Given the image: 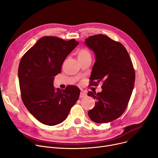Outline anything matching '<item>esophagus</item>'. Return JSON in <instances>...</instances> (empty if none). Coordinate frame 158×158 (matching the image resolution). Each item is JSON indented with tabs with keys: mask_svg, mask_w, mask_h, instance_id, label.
Wrapping results in <instances>:
<instances>
[{
	"mask_svg": "<svg viewBox=\"0 0 158 158\" xmlns=\"http://www.w3.org/2000/svg\"><path fill=\"white\" fill-rule=\"evenodd\" d=\"M86 96H87V94L85 92H80V98H85Z\"/></svg>",
	"mask_w": 158,
	"mask_h": 158,
	"instance_id": "34e87169",
	"label": "esophagus"
}]
</instances>
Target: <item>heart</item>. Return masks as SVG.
<instances>
[{"instance_id": "heart-1", "label": "heart", "mask_w": 158, "mask_h": 158, "mask_svg": "<svg viewBox=\"0 0 158 158\" xmlns=\"http://www.w3.org/2000/svg\"><path fill=\"white\" fill-rule=\"evenodd\" d=\"M77 56L78 60H81L86 59L89 57H91V55L89 51L87 49H86V48H81V49L78 51L77 53Z\"/></svg>"}]
</instances>
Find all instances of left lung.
<instances>
[{"mask_svg":"<svg viewBox=\"0 0 158 158\" xmlns=\"http://www.w3.org/2000/svg\"><path fill=\"white\" fill-rule=\"evenodd\" d=\"M85 44L95 57L90 85L102 83L101 92L88 93L96 101L88 114L95 123L111 122L124 113L130 99L135 78L133 64L125 47L106 35L90 36Z\"/></svg>","mask_w":158,"mask_h":158,"instance_id":"1","label":"left lung"}]
</instances>
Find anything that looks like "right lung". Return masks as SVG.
<instances>
[{
  "label": "right lung",
  "instance_id": "add662e5",
  "mask_svg": "<svg viewBox=\"0 0 158 158\" xmlns=\"http://www.w3.org/2000/svg\"><path fill=\"white\" fill-rule=\"evenodd\" d=\"M78 44L75 39L66 41L52 36L44 37L20 60L18 78L22 101L42 123L53 126L63 122L79 98L80 90L75 85L65 90L53 85L64 59Z\"/></svg>",
  "mask_w": 158,
  "mask_h": 158
}]
</instances>
